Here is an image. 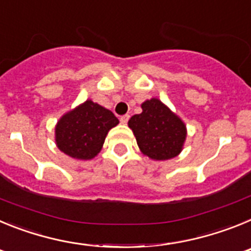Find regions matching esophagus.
Instances as JSON below:
<instances>
[{
	"instance_id": "34e87169",
	"label": "esophagus",
	"mask_w": 251,
	"mask_h": 251,
	"mask_svg": "<svg viewBox=\"0 0 251 251\" xmlns=\"http://www.w3.org/2000/svg\"><path fill=\"white\" fill-rule=\"evenodd\" d=\"M128 121H129V115H128V114L122 115V117H121V123L127 124V122H128Z\"/></svg>"
}]
</instances>
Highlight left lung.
<instances>
[{
	"label": "left lung",
	"instance_id": "left-lung-1",
	"mask_svg": "<svg viewBox=\"0 0 251 251\" xmlns=\"http://www.w3.org/2000/svg\"><path fill=\"white\" fill-rule=\"evenodd\" d=\"M141 108V114L128 121L141 152L153 161L178 156L187 137L185 122L157 98L147 99Z\"/></svg>",
	"mask_w": 251,
	"mask_h": 251
}]
</instances>
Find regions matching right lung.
I'll use <instances>...</instances> for the list:
<instances>
[{
	"label": "right lung",
	"instance_id": "obj_1",
	"mask_svg": "<svg viewBox=\"0 0 251 251\" xmlns=\"http://www.w3.org/2000/svg\"><path fill=\"white\" fill-rule=\"evenodd\" d=\"M118 123L109 109L88 99L60 117L55 126V143L72 158L93 159L103 148L108 132Z\"/></svg>",
	"mask_w": 251,
	"mask_h": 251
}]
</instances>
